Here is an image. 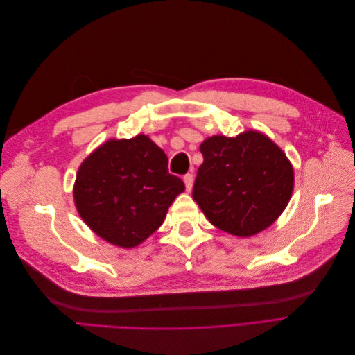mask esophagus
<instances>
[{
    "label": "esophagus",
    "instance_id": "obj_1",
    "mask_svg": "<svg viewBox=\"0 0 355 355\" xmlns=\"http://www.w3.org/2000/svg\"><path fill=\"white\" fill-rule=\"evenodd\" d=\"M184 182H185V188H187V191L189 192V191L192 189V184H194V176H192L191 173H187V175L184 176Z\"/></svg>",
    "mask_w": 355,
    "mask_h": 355
}]
</instances>
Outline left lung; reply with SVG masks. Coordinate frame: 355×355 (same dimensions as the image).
Segmentation results:
<instances>
[{
    "instance_id": "8db88e82",
    "label": "left lung",
    "mask_w": 355,
    "mask_h": 355,
    "mask_svg": "<svg viewBox=\"0 0 355 355\" xmlns=\"http://www.w3.org/2000/svg\"><path fill=\"white\" fill-rule=\"evenodd\" d=\"M192 198L214 227L250 237L272 225L293 191V167L270 137L249 130L235 137L211 136Z\"/></svg>"
}]
</instances>
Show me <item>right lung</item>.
Instances as JSON below:
<instances>
[{"label":"right lung","instance_id":"1","mask_svg":"<svg viewBox=\"0 0 355 355\" xmlns=\"http://www.w3.org/2000/svg\"><path fill=\"white\" fill-rule=\"evenodd\" d=\"M167 166L163 149L145 135L105 142L78 168L73 200L80 216L105 241L124 249L141 244L185 191Z\"/></svg>","mask_w":355,"mask_h":355}]
</instances>
